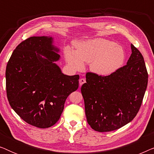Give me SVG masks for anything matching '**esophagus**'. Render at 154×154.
Here are the masks:
<instances>
[{
    "label": "esophagus",
    "instance_id": "esophagus-1",
    "mask_svg": "<svg viewBox=\"0 0 154 154\" xmlns=\"http://www.w3.org/2000/svg\"><path fill=\"white\" fill-rule=\"evenodd\" d=\"M85 79H83V78H82V79H81L79 80V83H80V86H81L82 85H83V84H84L85 83Z\"/></svg>",
    "mask_w": 154,
    "mask_h": 154
}]
</instances>
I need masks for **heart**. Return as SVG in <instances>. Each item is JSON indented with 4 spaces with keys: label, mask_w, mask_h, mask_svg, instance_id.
<instances>
[{
    "label": "heart",
    "mask_w": 154,
    "mask_h": 154,
    "mask_svg": "<svg viewBox=\"0 0 154 154\" xmlns=\"http://www.w3.org/2000/svg\"><path fill=\"white\" fill-rule=\"evenodd\" d=\"M76 52L66 48V57L69 64L80 70L83 62L90 64L91 70L97 74L109 75L114 73L123 64L125 52L113 41L94 38L75 43Z\"/></svg>",
    "instance_id": "1"
}]
</instances>
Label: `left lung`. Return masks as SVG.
Instances as JSON below:
<instances>
[{"label": "left lung", "instance_id": "8db88e82", "mask_svg": "<svg viewBox=\"0 0 154 154\" xmlns=\"http://www.w3.org/2000/svg\"><path fill=\"white\" fill-rule=\"evenodd\" d=\"M127 64L109 75L86 73L81 87L87 121L100 132L119 129L137 114L148 83L142 54L131 44Z\"/></svg>", "mask_w": 154, "mask_h": 154}]
</instances>
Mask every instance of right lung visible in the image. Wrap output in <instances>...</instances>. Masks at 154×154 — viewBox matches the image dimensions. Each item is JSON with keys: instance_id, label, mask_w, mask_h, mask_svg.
Instances as JSON below:
<instances>
[{"instance_id": "right-lung-1", "label": "right lung", "mask_w": 154, "mask_h": 154, "mask_svg": "<svg viewBox=\"0 0 154 154\" xmlns=\"http://www.w3.org/2000/svg\"><path fill=\"white\" fill-rule=\"evenodd\" d=\"M52 37L33 36L19 44L6 66V92L12 109L29 125H54L64 103L79 88V75H66L54 62L60 55Z\"/></svg>"}]
</instances>
